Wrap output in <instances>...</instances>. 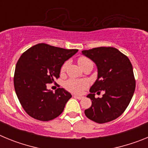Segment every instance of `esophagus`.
I'll return each instance as SVG.
<instances>
[{"label": "esophagus", "instance_id": "34e87169", "mask_svg": "<svg viewBox=\"0 0 148 148\" xmlns=\"http://www.w3.org/2000/svg\"><path fill=\"white\" fill-rule=\"evenodd\" d=\"M74 98H75V99H78V100H81V99H83V96H82V95H74Z\"/></svg>", "mask_w": 148, "mask_h": 148}]
</instances>
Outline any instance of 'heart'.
Listing matches in <instances>:
<instances>
[{
  "mask_svg": "<svg viewBox=\"0 0 148 148\" xmlns=\"http://www.w3.org/2000/svg\"><path fill=\"white\" fill-rule=\"evenodd\" d=\"M78 64L80 65L81 67L87 66L88 64H92V61L88 58L86 56H81L78 58ZM67 66V63L65 62L62 64L61 67V73H64ZM88 86V82L84 79H74V78H70L66 81L64 84L65 88L70 92H74V93L79 94L85 90Z\"/></svg>",
  "mask_w": 148,
  "mask_h": 148,
  "instance_id": "1",
  "label": "heart"
}]
</instances>
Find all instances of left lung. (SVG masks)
<instances>
[{"label":"left lung","instance_id":"1","mask_svg":"<svg viewBox=\"0 0 148 148\" xmlns=\"http://www.w3.org/2000/svg\"><path fill=\"white\" fill-rule=\"evenodd\" d=\"M82 53L95 63L98 78L90 87L87 95L92 105L84 110L89 119L103 124L115 120L125 111L136 88L133 66L119 50L111 47H101ZM104 91L101 98H95V93Z\"/></svg>","mask_w":148,"mask_h":148}]
</instances>
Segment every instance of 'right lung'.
Here are the masks:
<instances>
[{"mask_svg":"<svg viewBox=\"0 0 148 148\" xmlns=\"http://www.w3.org/2000/svg\"><path fill=\"white\" fill-rule=\"evenodd\" d=\"M77 52L41 43L21 56L15 66L14 87L22 108L32 118L47 121L61 114L72 95L64 88L52 92L47 84L56 83L62 64Z\"/></svg>","mask_w":148,"mask_h":148,"instance_id":"obj_1","label":"right lung"}]
</instances>
